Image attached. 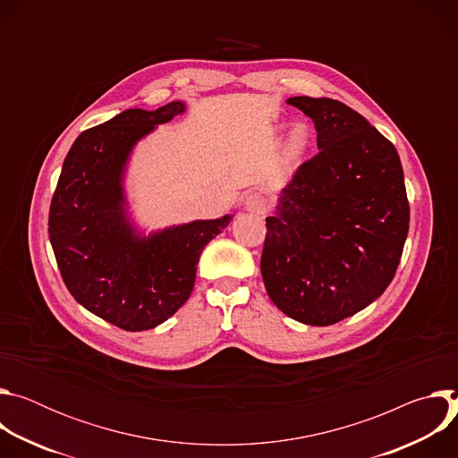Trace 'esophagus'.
Returning <instances> with one entry per match:
<instances>
[{
	"mask_svg": "<svg viewBox=\"0 0 458 458\" xmlns=\"http://www.w3.org/2000/svg\"><path fill=\"white\" fill-rule=\"evenodd\" d=\"M246 208L251 212H257V214H263L268 210V203L260 193H250L246 198Z\"/></svg>",
	"mask_w": 458,
	"mask_h": 458,
	"instance_id": "obj_1",
	"label": "esophagus"
}]
</instances>
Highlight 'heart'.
Instances as JSON below:
<instances>
[{
  "mask_svg": "<svg viewBox=\"0 0 458 458\" xmlns=\"http://www.w3.org/2000/svg\"><path fill=\"white\" fill-rule=\"evenodd\" d=\"M310 143V130L306 124H297L293 126V130L288 136V143H286V156L290 159H297L299 156H302V152L306 150Z\"/></svg>",
  "mask_w": 458,
  "mask_h": 458,
  "instance_id": "obj_1",
  "label": "heart"
}]
</instances>
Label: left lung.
<instances>
[{
    "label": "left lung",
    "mask_w": 458,
    "mask_h": 458,
    "mask_svg": "<svg viewBox=\"0 0 458 458\" xmlns=\"http://www.w3.org/2000/svg\"><path fill=\"white\" fill-rule=\"evenodd\" d=\"M318 152L304 161L267 217L260 274L288 317L330 326L371 304L401 263L410 203L394 143L348 105L297 96Z\"/></svg>",
    "instance_id": "8db88e82"
}]
</instances>
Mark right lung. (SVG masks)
<instances>
[{
    "mask_svg": "<svg viewBox=\"0 0 458 458\" xmlns=\"http://www.w3.org/2000/svg\"><path fill=\"white\" fill-rule=\"evenodd\" d=\"M182 110L181 101L124 110L85 130L52 195L48 237L63 283L81 306L126 332L156 328L186 302L203 248L232 219L193 221L148 239L124 219L121 175L130 150Z\"/></svg>",
    "mask_w": 458,
    "mask_h": 458,
    "instance_id": "obj_1",
    "label": "right lung"
}]
</instances>
